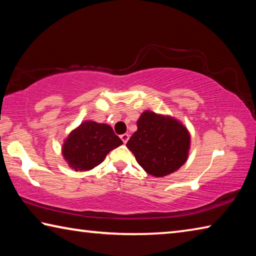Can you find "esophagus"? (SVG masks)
Returning <instances> with one entry per match:
<instances>
[{"mask_svg": "<svg viewBox=\"0 0 256 256\" xmlns=\"http://www.w3.org/2000/svg\"><path fill=\"white\" fill-rule=\"evenodd\" d=\"M120 138H122L123 144H126V142L128 141V138H130V136L128 133H124V134H122V136H120Z\"/></svg>", "mask_w": 256, "mask_h": 256, "instance_id": "obj_1", "label": "esophagus"}]
</instances>
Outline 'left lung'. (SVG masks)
Here are the masks:
<instances>
[{
	"mask_svg": "<svg viewBox=\"0 0 256 256\" xmlns=\"http://www.w3.org/2000/svg\"><path fill=\"white\" fill-rule=\"evenodd\" d=\"M136 126L126 146L149 175L167 176L186 162L190 136L178 120L146 110L138 118Z\"/></svg>",
	"mask_w": 256,
	"mask_h": 256,
	"instance_id": "obj_1",
	"label": "left lung"
}]
</instances>
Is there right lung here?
<instances>
[{
	"label": "right lung",
	"mask_w": 256,
	"mask_h": 256,
	"mask_svg": "<svg viewBox=\"0 0 256 256\" xmlns=\"http://www.w3.org/2000/svg\"><path fill=\"white\" fill-rule=\"evenodd\" d=\"M123 144L108 124L84 120L64 140L62 154L76 172L90 170L104 162L107 154Z\"/></svg>",
	"instance_id": "1"
}]
</instances>
